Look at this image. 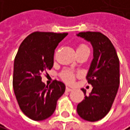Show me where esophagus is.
Masks as SVG:
<instances>
[{"label":"esophagus","mask_w":130,"mask_h":130,"mask_svg":"<svg viewBox=\"0 0 130 130\" xmlns=\"http://www.w3.org/2000/svg\"><path fill=\"white\" fill-rule=\"evenodd\" d=\"M73 90V88L72 87H69V86H67L66 87V91L67 92H70V91H72Z\"/></svg>","instance_id":"esophagus-1"}]
</instances>
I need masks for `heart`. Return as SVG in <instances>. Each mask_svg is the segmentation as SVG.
<instances>
[{
	"label": "heart",
	"instance_id": "heart-1",
	"mask_svg": "<svg viewBox=\"0 0 130 130\" xmlns=\"http://www.w3.org/2000/svg\"><path fill=\"white\" fill-rule=\"evenodd\" d=\"M82 47H85V45H80L78 48H82ZM61 77H62V78L64 80V81L68 82H72L73 81V79H74L73 74L71 72H69V71H64V72H63L62 74H61Z\"/></svg>",
	"mask_w": 130,
	"mask_h": 130
}]
</instances>
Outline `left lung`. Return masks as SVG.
Returning a JSON list of instances; mask_svg holds the SVG:
<instances>
[{"mask_svg": "<svg viewBox=\"0 0 130 130\" xmlns=\"http://www.w3.org/2000/svg\"><path fill=\"white\" fill-rule=\"evenodd\" d=\"M90 42L93 47V60L86 75L93 89L77 105V112L88 121L102 119L110 110L120 84L119 59L109 39L99 32H83L77 34Z\"/></svg>", "mask_w": 130, "mask_h": 130, "instance_id": "left-lung-1", "label": "left lung"}]
</instances>
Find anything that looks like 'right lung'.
<instances>
[{"label": "right lung", "instance_id": "right-lung-1", "mask_svg": "<svg viewBox=\"0 0 130 130\" xmlns=\"http://www.w3.org/2000/svg\"><path fill=\"white\" fill-rule=\"evenodd\" d=\"M67 32H34L22 41L14 60L12 85L21 111L33 121L52 116L66 85L55 81L49 86L41 82V74L53 66L54 50Z\"/></svg>", "mask_w": 130, "mask_h": 130}]
</instances>
